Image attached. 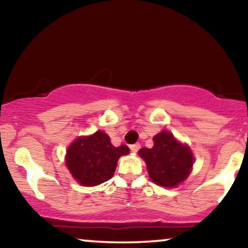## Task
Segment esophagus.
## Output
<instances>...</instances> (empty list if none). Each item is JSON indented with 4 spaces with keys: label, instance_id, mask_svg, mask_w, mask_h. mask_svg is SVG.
Here are the masks:
<instances>
[{
    "label": "esophagus",
    "instance_id": "1",
    "mask_svg": "<svg viewBox=\"0 0 248 248\" xmlns=\"http://www.w3.org/2000/svg\"><path fill=\"white\" fill-rule=\"evenodd\" d=\"M140 148H141L140 143H134V144L130 145V149H131L132 152H138L139 149H140Z\"/></svg>",
    "mask_w": 248,
    "mask_h": 248
}]
</instances>
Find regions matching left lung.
Returning <instances> with one entry per match:
<instances>
[{
    "label": "left lung",
    "instance_id": "1",
    "mask_svg": "<svg viewBox=\"0 0 248 248\" xmlns=\"http://www.w3.org/2000/svg\"><path fill=\"white\" fill-rule=\"evenodd\" d=\"M139 155L147 164L151 181L164 187H176L184 182L194 162L191 149L167 131L155 135L154 147L140 149Z\"/></svg>",
    "mask_w": 248,
    "mask_h": 248
}]
</instances>
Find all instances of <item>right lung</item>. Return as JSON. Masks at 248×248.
<instances>
[{"instance_id":"add662e5","label":"right lung","mask_w":248,"mask_h":248,"mask_svg":"<svg viewBox=\"0 0 248 248\" xmlns=\"http://www.w3.org/2000/svg\"><path fill=\"white\" fill-rule=\"evenodd\" d=\"M130 152L127 145L114 147L105 132L78 138L67 148L65 162L73 178L83 186H96L113 177L121 155Z\"/></svg>"}]
</instances>
